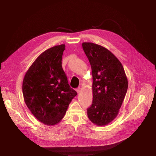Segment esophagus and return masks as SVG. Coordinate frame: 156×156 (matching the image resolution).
Here are the masks:
<instances>
[{
    "label": "esophagus",
    "mask_w": 156,
    "mask_h": 156,
    "mask_svg": "<svg viewBox=\"0 0 156 156\" xmlns=\"http://www.w3.org/2000/svg\"><path fill=\"white\" fill-rule=\"evenodd\" d=\"M80 91H81V88H80V87H78V88L76 89V92H77L78 94H79V93L80 92Z\"/></svg>",
    "instance_id": "1"
}]
</instances>
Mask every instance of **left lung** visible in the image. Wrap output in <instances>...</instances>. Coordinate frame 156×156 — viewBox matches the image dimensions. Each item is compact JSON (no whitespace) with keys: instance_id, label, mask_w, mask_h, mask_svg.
Listing matches in <instances>:
<instances>
[{"instance_id":"8db88e82","label":"left lung","mask_w":156,"mask_h":156,"mask_svg":"<svg viewBox=\"0 0 156 156\" xmlns=\"http://www.w3.org/2000/svg\"><path fill=\"white\" fill-rule=\"evenodd\" d=\"M91 65L93 101L87 115L94 124L105 126L118 116L128 82L122 65L108 49L91 42L82 44Z\"/></svg>"}]
</instances>
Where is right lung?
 Listing matches in <instances>:
<instances>
[{
  "instance_id": "right-lung-1",
  "label": "right lung",
  "mask_w": 156,
  "mask_h": 156,
  "mask_svg": "<svg viewBox=\"0 0 156 156\" xmlns=\"http://www.w3.org/2000/svg\"><path fill=\"white\" fill-rule=\"evenodd\" d=\"M65 45L41 54L29 68L23 81L24 101L39 121L54 126L62 120L77 93L71 88L62 68Z\"/></svg>"
}]
</instances>
